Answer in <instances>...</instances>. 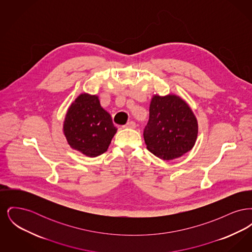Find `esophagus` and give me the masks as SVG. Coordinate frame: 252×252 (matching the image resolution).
<instances>
[{
  "instance_id": "obj_1",
  "label": "esophagus",
  "mask_w": 252,
  "mask_h": 252,
  "mask_svg": "<svg viewBox=\"0 0 252 252\" xmlns=\"http://www.w3.org/2000/svg\"><path fill=\"white\" fill-rule=\"evenodd\" d=\"M125 127H126V128H135V127H136V124H135V122H133V121H129V122L125 126Z\"/></svg>"
}]
</instances>
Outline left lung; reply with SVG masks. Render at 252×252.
<instances>
[{"label": "left lung", "instance_id": "obj_1", "mask_svg": "<svg viewBox=\"0 0 252 252\" xmlns=\"http://www.w3.org/2000/svg\"><path fill=\"white\" fill-rule=\"evenodd\" d=\"M197 135V119L184 99L173 94L152 96L144 129L146 148L151 153L164 160L178 158L192 150Z\"/></svg>", "mask_w": 252, "mask_h": 252}]
</instances>
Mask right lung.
<instances>
[{
	"label": "right lung",
	"instance_id": "add662e5",
	"mask_svg": "<svg viewBox=\"0 0 252 252\" xmlns=\"http://www.w3.org/2000/svg\"><path fill=\"white\" fill-rule=\"evenodd\" d=\"M116 132L110 114L101 107L99 96L87 93L74 99L63 122L68 144L90 158L105 153Z\"/></svg>",
	"mask_w": 252,
	"mask_h": 252
}]
</instances>
